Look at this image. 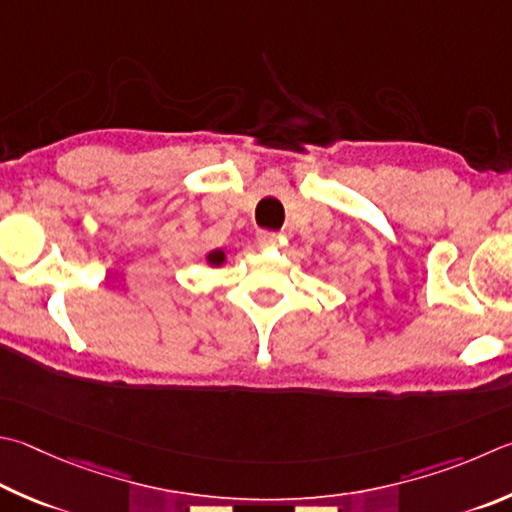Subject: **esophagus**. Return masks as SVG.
Wrapping results in <instances>:
<instances>
[{
    "label": "esophagus",
    "mask_w": 512,
    "mask_h": 512,
    "mask_svg": "<svg viewBox=\"0 0 512 512\" xmlns=\"http://www.w3.org/2000/svg\"><path fill=\"white\" fill-rule=\"evenodd\" d=\"M259 241H262L264 246H280L284 237L280 232H259Z\"/></svg>",
    "instance_id": "esophagus-1"
}]
</instances>
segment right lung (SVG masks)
I'll list each match as a JSON object with an SVG mask.
<instances>
[{
	"mask_svg": "<svg viewBox=\"0 0 512 512\" xmlns=\"http://www.w3.org/2000/svg\"><path fill=\"white\" fill-rule=\"evenodd\" d=\"M226 262H228V255H226V250H224V248L210 250V253L206 255V264H208V266H215V268H219V266H224Z\"/></svg>",
	"mask_w": 512,
	"mask_h": 512,
	"instance_id": "right-lung-1",
	"label": "right lung"
}]
</instances>
